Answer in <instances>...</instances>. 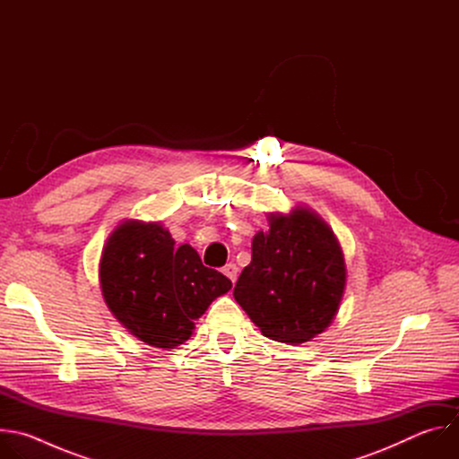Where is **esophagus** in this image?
<instances>
[{
	"mask_svg": "<svg viewBox=\"0 0 459 459\" xmlns=\"http://www.w3.org/2000/svg\"><path fill=\"white\" fill-rule=\"evenodd\" d=\"M223 274H225L232 283H236V280H238V265H236V264H227V265L223 267Z\"/></svg>",
	"mask_w": 459,
	"mask_h": 459,
	"instance_id": "esophagus-1",
	"label": "esophagus"
}]
</instances>
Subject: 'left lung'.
Masks as SVG:
<instances>
[{"label":"left lung","mask_w":459,"mask_h":459,"mask_svg":"<svg viewBox=\"0 0 459 459\" xmlns=\"http://www.w3.org/2000/svg\"><path fill=\"white\" fill-rule=\"evenodd\" d=\"M269 230L252 238V261L234 298L261 334L287 345L314 340L336 317L347 265L342 245L326 221L305 205L269 212Z\"/></svg>","instance_id":"8db88e82"}]
</instances>
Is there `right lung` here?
Segmentation results:
<instances>
[{
    "label": "right lung",
    "instance_id": "add662e5",
    "mask_svg": "<svg viewBox=\"0 0 459 459\" xmlns=\"http://www.w3.org/2000/svg\"><path fill=\"white\" fill-rule=\"evenodd\" d=\"M100 287L112 316L156 349H176L194 333V319L232 289L202 264L188 243L174 247L161 221L123 220L100 257Z\"/></svg>",
    "mask_w": 459,
    "mask_h": 459
}]
</instances>
